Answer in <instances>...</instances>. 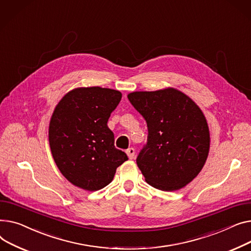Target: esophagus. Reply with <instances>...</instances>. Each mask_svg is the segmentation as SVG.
<instances>
[{"label": "esophagus", "instance_id": "esophagus-1", "mask_svg": "<svg viewBox=\"0 0 251 251\" xmlns=\"http://www.w3.org/2000/svg\"><path fill=\"white\" fill-rule=\"evenodd\" d=\"M126 154H127L128 158H129L130 160H132V159L135 158V154H136L135 149H134V148H128V149L126 150Z\"/></svg>", "mask_w": 251, "mask_h": 251}]
</instances>
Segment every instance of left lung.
<instances>
[{
	"mask_svg": "<svg viewBox=\"0 0 251 251\" xmlns=\"http://www.w3.org/2000/svg\"><path fill=\"white\" fill-rule=\"evenodd\" d=\"M148 126V142L137 158L145 180L164 190L193 181L208 159L210 129L203 112L189 96L166 87L127 94Z\"/></svg>",
	"mask_w": 251,
	"mask_h": 251,
	"instance_id": "8db88e82",
	"label": "left lung"
}]
</instances>
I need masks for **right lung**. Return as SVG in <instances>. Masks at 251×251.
Here are the masks:
<instances>
[{
    "label": "right lung",
    "instance_id": "right-lung-1",
    "mask_svg": "<svg viewBox=\"0 0 251 251\" xmlns=\"http://www.w3.org/2000/svg\"><path fill=\"white\" fill-rule=\"evenodd\" d=\"M122 99L119 90L78 87L58 101L49 126L50 152L73 185L95 191L108 185L128 158L114 147L110 113Z\"/></svg>",
    "mask_w": 251,
    "mask_h": 251
}]
</instances>
